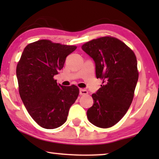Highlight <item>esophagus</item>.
<instances>
[{
  "label": "esophagus",
  "instance_id": "34e87169",
  "mask_svg": "<svg viewBox=\"0 0 159 159\" xmlns=\"http://www.w3.org/2000/svg\"><path fill=\"white\" fill-rule=\"evenodd\" d=\"M88 91L86 90H84V89H80V95H87L88 94Z\"/></svg>",
  "mask_w": 159,
  "mask_h": 159
}]
</instances>
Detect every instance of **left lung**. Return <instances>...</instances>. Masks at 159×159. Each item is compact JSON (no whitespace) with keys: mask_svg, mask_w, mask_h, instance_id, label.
Masks as SVG:
<instances>
[{"mask_svg":"<svg viewBox=\"0 0 159 159\" xmlns=\"http://www.w3.org/2000/svg\"><path fill=\"white\" fill-rule=\"evenodd\" d=\"M82 49L94 61L96 77L103 80L92 95L93 105L87 116L96 127H111L121 120L132 103L138 80L136 56L125 43L111 37L89 41Z\"/></svg>","mask_w":159,"mask_h":159,"instance_id":"obj_1","label":"left lung"}]
</instances>
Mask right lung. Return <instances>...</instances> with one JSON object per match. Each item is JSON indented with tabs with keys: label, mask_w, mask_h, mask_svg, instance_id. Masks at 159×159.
Here are the masks:
<instances>
[{
	"label": "right lung",
	"mask_w": 159,
	"mask_h": 159,
	"mask_svg": "<svg viewBox=\"0 0 159 159\" xmlns=\"http://www.w3.org/2000/svg\"><path fill=\"white\" fill-rule=\"evenodd\" d=\"M74 45L40 40L27 45L16 66L21 99L40 127L55 129L66 121L71 106L79 95L77 86H63L53 79L64 67Z\"/></svg>",
	"instance_id": "add662e5"
}]
</instances>
